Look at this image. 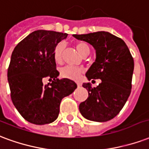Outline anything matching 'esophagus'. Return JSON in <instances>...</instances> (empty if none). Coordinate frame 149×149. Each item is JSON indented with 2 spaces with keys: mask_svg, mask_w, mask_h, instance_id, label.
<instances>
[{
  "mask_svg": "<svg viewBox=\"0 0 149 149\" xmlns=\"http://www.w3.org/2000/svg\"><path fill=\"white\" fill-rule=\"evenodd\" d=\"M76 83H77V85H78V86H82V83L79 82H76Z\"/></svg>",
  "mask_w": 149,
  "mask_h": 149,
  "instance_id": "obj_1",
  "label": "esophagus"
}]
</instances>
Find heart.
Masks as SVG:
<instances>
[{
	"instance_id": "obj_1",
	"label": "heart",
	"mask_w": 149,
	"mask_h": 149,
	"mask_svg": "<svg viewBox=\"0 0 149 149\" xmlns=\"http://www.w3.org/2000/svg\"><path fill=\"white\" fill-rule=\"evenodd\" d=\"M64 47H65V45L63 43H58V45L55 47V51H54V59L56 63H61L63 61V54ZM76 49L79 52V54L83 57H86L90 53V47L86 43H83V42H79L77 43ZM82 72H83V70L82 68L69 66V65L62 67L59 70V73H60L61 77L68 79H79V76L82 74Z\"/></svg>"
}]
</instances>
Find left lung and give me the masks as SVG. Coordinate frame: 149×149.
<instances>
[{"label": "left lung", "instance_id": "1", "mask_svg": "<svg viewBox=\"0 0 149 149\" xmlns=\"http://www.w3.org/2000/svg\"><path fill=\"white\" fill-rule=\"evenodd\" d=\"M74 37L87 42L96 50V59L86 76L101 79L97 87L83 83L87 99L79 105V111L87 120L104 122L115 118L130 97L134 61L128 47L120 38L107 31H97Z\"/></svg>", "mask_w": 149, "mask_h": 149}]
</instances>
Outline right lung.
<instances>
[{"mask_svg":"<svg viewBox=\"0 0 149 149\" xmlns=\"http://www.w3.org/2000/svg\"><path fill=\"white\" fill-rule=\"evenodd\" d=\"M67 33L38 30L21 40L12 53L8 68L11 99L20 115L29 122L45 125L53 122L59 113L62 99L72 94L75 82L58 79L54 51ZM48 77L52 84L43 85Z\"/></svg>","mask_w":149,"mask_h":149,"instance_id":"1","label":"right lung"}]
</instances>
